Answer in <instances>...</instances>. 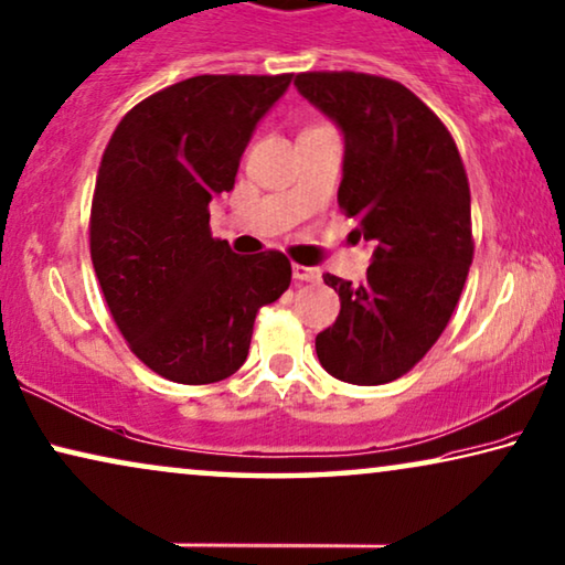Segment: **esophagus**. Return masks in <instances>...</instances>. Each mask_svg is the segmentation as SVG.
<instances>
[{"instance_id": "obj_1", "label": "esophagus", "mask_w": 565, "mask_h": 565, "mask_svg": "<svg viewBox=\"0 0 565 565\" xmlns=\"http://www.w3.org/2000/svg\"><path fill=\"white\" fill-rule=\"evenodd\" d=\"M292 277L300 282H318L321 280V269L306 267V265H292Z\"/></svg>"}]
</instances>
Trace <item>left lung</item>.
I'll return each instance as SVG.
<instances>
[{"label": "left lung", "mask_w": 565, "mask_h": 565, "mask_svg": "<svg viewBox=\"0 0 565 565\" xmlns=\"http://www.w3.org/2000/svg\"><path fill=\"white\" fill-rule=\"evenodd\" d=\"M298 92L347 142L339 206L374 242L359 285L339 292L337 323L316 337L318 362L351 384L403 377L451 321L473 259L471 193L444 121L411 88L354 71H308Z\"/></svg>", "instance_id": "1"}]
</instances>
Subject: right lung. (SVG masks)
I'll use <instances>...</instances> for the list:
<instances>
[{
  "label": "right lung",
  "instance_id": "obj_1",
  "mask_svg": "<svg viewBox=\"0 0 565 565\" xmlns=\"http://www.w3.org/2000/svg\"><path fill=\"white\" fill-rule=\"evenodd\" d=\"M292 73L193 76L132 106L96 175L88 244L127 347L178 384L232 377L259 308L290 288L277 249L234 255L209 203L232 191L244 147Z\"/></svg>",
  "mask_w": 565,
  "mask_h": 565
}]
</instances>
